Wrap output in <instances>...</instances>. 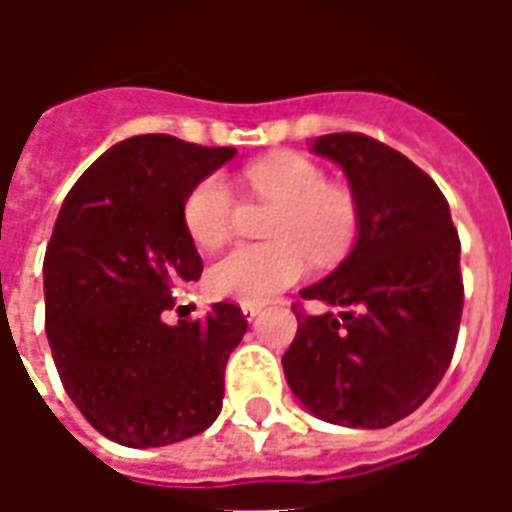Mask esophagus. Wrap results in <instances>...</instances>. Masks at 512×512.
<instances>
[{
    "instance_id": "1",
    "label": "esophagus",
    "mask_w": 512,
    "mask_h": 512,
    "mask_svg": "<svg viewBox=\"0 0 512 512\" xmlns=\"http://www.w3.org/2000/svg\"><path fill=\"white\" fill-rule=\"evenodd\" d=\"M241 310H244L246 318L252 321V318H257V315H260V310H263V307H260V304H244Z\"/></svg>"
}]
</instances>
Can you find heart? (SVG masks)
I'll list each match as a JSON object with an SVG mask.
<instances>
[{
    "label": "heart",
    "mask_w": 512,
    "mask_h": 512,
    "mask_svg": "<svg viewBox=\"0 0 512 512\" xmlns=\"http://www.w3.org/2000/svg\"><path fill=\"white\" fill-rule=\"evenodd\" d=\"M246 186L257 200L274 202L266 233L274 241L241 244L219 257L208 271V288L219 299L263 304L290 288L315 266H332L354 246L359 233V202L354 191L326 180L312 158L279 150L244 169ZM235 197L230 183L211 172L183 197V227L200 249H216L233 227Z\"/></svg>",
    "instance_id": "obj_1"
}]
</instances>
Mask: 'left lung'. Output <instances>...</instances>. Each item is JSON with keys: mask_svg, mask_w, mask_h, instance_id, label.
Segmentation results:
<instances>
[{"mask_svg": "<svg viewBox=\"0 0 512 512\" xmlns=\"http://www.w3.org/2000/svg\"><path fill=\"white\" fill-rule=\"evenodd\" d=\"M359 202V235L340 266L301 290L332 310L293 304L296 337L282 356L293 395L345 428H386L436 389L463 312L461 241L430 175L365 134L315 139Z\"/></svg>", "mask_w": 512, "mask_h": 512, "instance_id": "8db88e82", "label": "left lung"}]
</instances>
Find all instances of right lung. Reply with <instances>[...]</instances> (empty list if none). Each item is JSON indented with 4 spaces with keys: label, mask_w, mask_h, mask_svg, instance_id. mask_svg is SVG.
I'll return each mask as SVG.
<instances>
[{
    "label": "right lung",
    "mask_w": 512,
    "mask_h": 512,
    "mask_svg": "<svg viewBox=\"0 0 512 512\" xmlns=\"http://www.w3.org/2000/svg\"><path fill=\"white\" fill-rule=\"evenodd\" d=\"M235 147L169 134L109 147L62 202L43 260L46 334L65 392L106 439L164 447L222 411L224 365L241 343V307L169 326L175 293L202 274L183 227L186 191Z\"/></svg>",
    "instance_id": "obj_1"
}]
</instances>
